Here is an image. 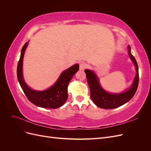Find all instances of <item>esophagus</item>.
<instances>
[{"label":"esophagus","mask_w":151,"mask_h":151,"mask_svg":"<svg viewBox=\"0 0 151 151\" xmlns=\"http://www.w3.org/2000/svg\"><path fill=\"white\" fill-rule=\"evenodd\" d=\"M87 66H88V65H87L85 62H81L79 64V68L81 70H84L87 67Z\"/></svg>","instance_id":"esophagus-1"}]
</instances>
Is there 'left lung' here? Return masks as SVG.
Returning a JSON list of instances; mask_svg holds the SVG:
<instances>
[{"label": "left lung", "mask_w": 151, "mask_h": 151, "mask_svg": "<svg viewBox=\"0 0 151 151\" xmlns=\"http://www.w3.org/2000/svg\"><path fill=\"white\" fill-rule=\"evenodd\" d=\"M128 50L129 56L135 66L137 73L133 84L129 90L124 93L112 94L106 92L100 86L98 78L94 73L88 69L84 70L90 88L91 99L98 107L103 109H113L119 107L130 101L137 89L139 81L138 65L135 57L131 53L130 46L128 47Z\"/></svg>", "instance_id": "left-lung-1"}]
</instances>
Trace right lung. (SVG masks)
I'll return each instance as SVG.
<instances>
[{
    "instance_id": "right-lung-1",
    "label": "right lung",
    "mask_w": 151,
    "mask_h": 151,
    "mask_svg": "<svg viewBox=\"0 0 151 151\" xmlns=\"http://www.w3.org/2000/svg\"><path fill=\"white\" fill-rule=\"evenodd\" d=\"M28 42L22 47L17 67V79L26 96L30 102L39 107L55 109L62 106L67 101V87L73 76L78 71L79 64H75L63 72L56 83L50 88L43 91L32 90L26 85L22 77V60Z\"/></svg>"
}]
</instances>
